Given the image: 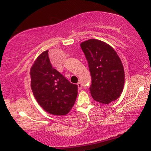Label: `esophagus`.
<instances>
[{
	"instance_id": "34e87169",
	"label": "esophagus",
	"mask_w": 151,
	"mask_h": 151,
	"mask_svg": "<svg viewBox=\"0 0 151 151\" xmlns=\"http://www.w3.org/2000/svg\"><path fill=\"white\" fill-rule=\"evenodd\" d=\"M77 86H78V88H79V89H81V88H82V85H81V81H78Z\"/></svg>"
}]
</instances>
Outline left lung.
Returning a JSON list of instances; mask_svg holds the SVG:
<instances>
[{"label": "left lung", "instance_id": "left-lung-1", "mask_svg": "<svg viewBox=\"0 0 151 151\" xmlns=\"http://www.w3.org/2000/svg\"><path fill=\"white\" fill-rule=\"evenodd\" d=\"M80 46L91 76V96L95 101L106 104L116 100L125 81L124 66L116 52L107 43L96 39L84 41Z\"/></svg>", "mask_w": 151, "mask_h": 151}]
</instances>
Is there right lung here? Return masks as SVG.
<instances>
[{"label":"right lung","mask_w":151,"mask_h":151,"mask_svg":"<svg viewBox=\"0 0 151 151\" xmlns=\"http://www.w3.org/2000/svg\"><path fill=\"white\" fill-rule=\"evenodd\" d=\"M30 74L31 89L39 105L52 115H67L75 103L78 86L53 68L48 50L37 57Z\"/></svg>","instance_id":"obj_1"}]
</instances>
